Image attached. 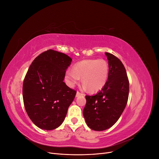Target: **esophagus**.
Returning <instances> with one entry per match:
<instances>
[{
    "instance_id": "esophagus-1",
    "label": "esophagus",
    "mask_w": 159,
    "mask_h": 159,
    "mask_svg": "<svg viewBox=\"0 0 159 159\" xmlns=\"http://www.w3.org/2000/svg\"><path fill=\"white\" fill-rule=\"evenodd\" d=\"M82 95H84V94L82 93H80V91H77L76 97H79V96H82Z\"/></svg>"
}]
</instances>
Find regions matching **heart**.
I'll use <instances>...</instances> for the list:
<instances>
[{
	"label": "heart",
	"instance_id": "heart-1",
	"mask_svg": "<svg viewBox=\"0 0 159 159\" xmlns=\"http://www.w3.org/2000/svg\"><path fill=\"white\" fill-rule=\"evenodd\" d=\"M109 76V66L103 60H85L74 65V70H68L66 74V81L70 87L81 78L84 88L90 92L102 89L106 84Z\"/></svg>",
	"mask_w": 159,
	"mask_h": 159
}]
</instances>
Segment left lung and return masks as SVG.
Instances as JSON below:
<instances>
[{
	"label": "left lung",
	"mask_w": 159,
	"mask_h": 159,
	"mask_svg": "<svg viewBox=\"0 0 159 159\" xmlns=\"http://www.w3.org/2000/svg\"><path fill=\"white\" fill-rule=\"evenodd\" d=\"M109 62L106 84L95 95H85L83 111L88 126L94 131L112 127L121 116L127 103L129 82L126 70L118 57L105 52Z\"/></svg>",
	"instance_id": "obj_1"
}]
</instances>
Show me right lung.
<instances>
[{
    "label": "right lung",
    "instance_id": "right-lung-1",
    "mask_svg": "<svg viewBox=\"0 0 159 159\" xmlns=\"http://www.w3.org/2000/svg\"><path fill=\"white\" fill-rule=\"evenodd\" d=\"M71 58L53 50L42 52L32 62L23 81L26 111L40 129L53 130L63 123L76 91L64 82Z\"/></svg>",
    "mask_w": 159,
    "mask_h": 159
}]
</instances>
